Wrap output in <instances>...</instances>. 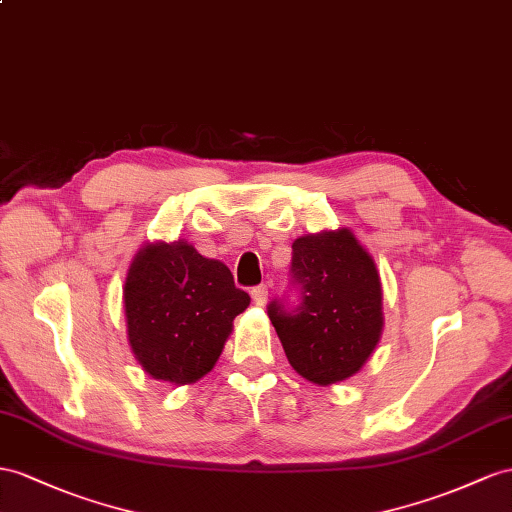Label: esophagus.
I'll use <instances>...</instances> for the list:
<instances>
[{
	"instance_id": "obj_1",
	"label": "esophagus",
	"mask_w": 512,
	"mask_h": 512,
	"mask_svg": "<svg viewBox=\"0 0 512 512\" xmlns=\"http://www.w3.org/2000/svg\"><path fill=\"white\" fill-rule=\"evenodd\" d=\"M251 296L257 305H264L268 300V285H255L251 290Z\"/></svg>"
}]
</instances>
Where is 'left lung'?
Masks as SVG:
<instances>
[{
	"mask_svg": "<svg viewBox=\"0 0 512 512\" xmlns=\"http://www.w3.org/2000/svg\"><path fill=\"white\" fill-rule=\"evenodd\" d=\"M381 296L374 259L355 235H305L292 244L290 292L270 300L268 318L292 368L311 383L331 385L357 374L376 348Z\"/></svg>",
	"mask_w": 512,
	"mask_h": 512,
	"instance_id": "left-lung-1",
	"label": "left lung"
}]
</instances>
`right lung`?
I'll return each mask as SVG.
<instances>
[{
    "label": "right lung",
    "instance_id": "obj_1",
    "mask_svg": "<svg viewBox=\"0 0 512 512\" xmlns=\"http://www.w3.org/2000/svg\"><path fill=\"white\" fill-rule=\"evenodd\" d=\"M251 296L231 270L186 242L142 248L125 281L131 350L157 381L186 385L214 368Z\"/></svg>",
    "mask_w": 512,
    "mask_h": 512
}]
</instances>
